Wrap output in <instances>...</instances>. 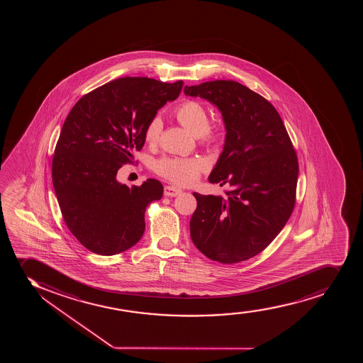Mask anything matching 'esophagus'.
I'll return each instance as SVG.
<instances>
[{"instance_id":"esophagus-1","label":"esophagus","mask_w":363,"mask_h":363,"mask_svg":"<svg viewBox=\"0 0 363 363\" xmlns=\"http://www.w3.org/2000/svg\"><path fill=\"white\" fill-rule=\"evenodd\" d=\"M163 194H164V196L175 197L182 194V190H180V189L175 188V186L167 185V186H164V191H163Z\"/></svg>"}]
</instances>
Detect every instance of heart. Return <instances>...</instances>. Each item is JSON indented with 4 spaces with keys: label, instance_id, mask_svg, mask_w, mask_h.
<instances>
[{
    "label": "heart",
    "instance_id": "1",
    "mask_svg": "<svg viewBox=\"0 0 363 363\" xmlns=\"http://www.w3.org/2000/svg\"><path fill=\"white\" fill-rule=\"evenodd\" d=\"M174 116L180 125L199 138L203 145H216L223 139L220 125H209L208 113L203 104L197 100L182 101L174 108ZM163 123L160 117H152L146 125L144 138L149 144L159 142L162 133ZM208 169V163L201 157H163L155 163V172L172 183L191 185L201 173Z\"/></svg>",
    "mask_w": 363,
    "mask_h": 363
}]
</instances>
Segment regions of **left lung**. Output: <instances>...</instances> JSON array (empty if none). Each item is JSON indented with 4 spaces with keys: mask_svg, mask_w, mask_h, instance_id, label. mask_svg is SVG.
Returning <instances> with one entry per match:
<instances>
[{
    "mask_svg": "<svg viewBox=\"0 0 363 363\" xmlns=\"http://www.w3.org/2000/svg\"><path fill=\"white\" fill-rule=\"evenodd\" d=\"M184 93L216 105L226 130L224 150L208 179L229 190L224 197L194 192L192 242L219 263L245 262L263 252L292 214L296 150L274 105L246 86L216 79L185 86Z\"/></svg>",
    "mask_w": 363,
    "mask_h": 363,
    "instance_id": "obj_1",
    "label": "left lung"
}]
</instances>
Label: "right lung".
Returning <instances> with one entry per match:
<instances>
[{
  "mask_svg": "<svg viewBox=\"0 0 363 363\" xmlns=\"http://www.w3.org/2000/svg\"><path fill=\"white\" fill-rule=\"evenodd\" d=\"M183 84L121 77L84 94L67 115L52 179L65 224L93 253H122L142 238L146 207L162 197V184L147 179L128 188L117 182V171L133 162L146 125Z\"/></svg>",
  "mask_w": 363,
  "mask_h": 363,
  "instance_id": "add662e5",
  "label": "right lung"
}]
</instances>
